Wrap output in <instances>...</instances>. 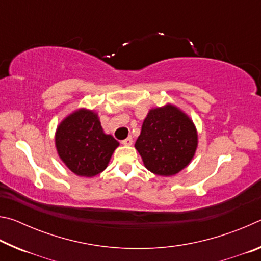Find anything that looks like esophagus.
I'll list each match as a JSON object with an SVG mask.
<instances>
[{
  "label": "esophagus",
  "mask_w": 261,
  "mask_h": 261,
  "mask_svg": "<svg viewBox=\"0 0 261 261\" xmlns=\"http://www.w3.org/2000/svg\"><path fill=\"white\" fill-rule=\"evenodd\" d=\"M132 143H134V139H132V137H127L126 139H124L122 141L123 145H126V146H130V145H132Z\"/></svg>",
  "instance_id": "1"
}]
</instances>
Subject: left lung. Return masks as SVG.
Returning <instances> with one entry per match:
<instances>
[{"label":"left lung","instance_id":"obj_1","mask_svg":"<svg viewBox=\"0 0 261 261\" xmlns=\"http://www.w3.org/2000/svg\"><path fill=\"white\" fill-rule=\"evenodd\" d=\"M197 141L191 120L178 108L168 105L148 113L135 146L149 171L171 176L189 165Z\"/></svg>","mask_w":261,"mask_h":261}]
</instances>
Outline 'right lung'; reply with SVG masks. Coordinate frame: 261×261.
<instances>
[{
  "label": "right lung",
  "mask_w": 261,
  "mask_h": 261,
  "mask_svg": "<svg viewBox=\"0 0 261 261\" xmlns=\"http://www.w3.org/2000/svg\"><path fill=\"white\" fill-rule=\"evenodd\" d=\"M56 148L67 167L78 176L93 177L106 169L118 141L105 135L98 115L86 109L72 113L56 131Z\"/></svg>",
  "instance_id": "right-lung-1"
}]
</instances>
